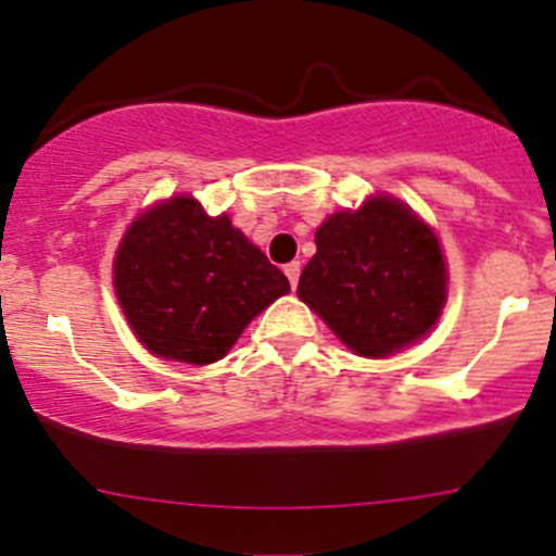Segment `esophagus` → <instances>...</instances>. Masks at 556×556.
<instances>
[{
  "instance_id": "obj_1",
  "label": "esophagus",
  "mask_w": 556,
  "mask_h": 556,
  "mask_svg": "<svg viewBox=\"0 0 556 556\" xmlns=\"http://www.w3.org/2000/svg\"><path fill=\"white\" fill-rule=\"evenodd\" d=\"M285 274H288V279H290V288L295 290V285H299V277H301V263L299 261L288 263V266H285Z\"/></svg>"
}]
</instances>
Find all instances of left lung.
Listing matches in <instances>:
<instances>
[{"mask_svg":"<svg viewBox=\"0 0 556 556\" xmlns=\"http://www.w3.org/2000/svg\"><path fill=\"white\" fill-rule=\"evenodd\" d=\"M299 299L363 357H384L422 339L446 301L439 239L401 201H366L317 228Z\"/></svg>","mask_w":556,"mask_h":556,"instance_id":"8db88e82","label":"left lung"}]
</instances>
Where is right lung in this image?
I'll return each mask as SVG.
<instances>
[{
    "label": "right lung",
    "mask_w": 556,
    "mask_h": 556,
    "mask_svg": "<svg viewBox=\"0 0 556 556\" xmlns=\"http://www.w3.org/2000/svg\"><path fill=\"white\" fill-rule=\"evenodd\" d=\"M290 290L288 277L226 215L177 195L137 217L115 255V293L153 355L206 366L255 314Z\"/></svg>",
    "instance_id": "obj_1"
}]
</instances>
